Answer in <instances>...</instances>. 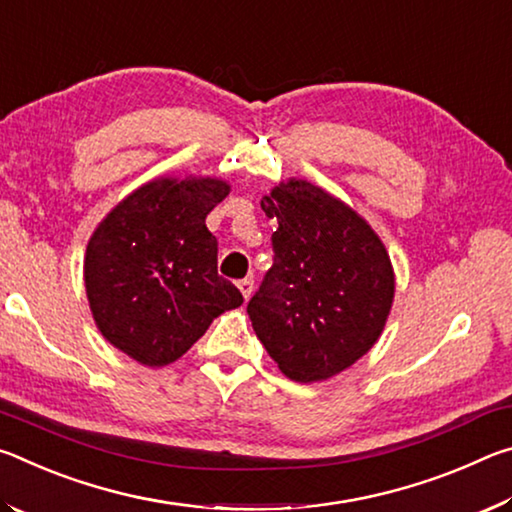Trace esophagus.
<instances>
[{"label": "esophagus", "instance_id": "esophagus-1", "mask_svg": "<svg viewBox=\"0 0 512 512\" xmlns=\"http://www.w3.org/2000/svg\"><path fill=\"white\" fill-rule=\"evenodd\" d=\"M237 287H239V291H241V296H244V298L248 300L250 296H253V287H255L253 277H244V280H239Z\"/></svg>", "mask_w": 512, "mask_h": 512}]
</instances>
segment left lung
Listing matches in <instances>:
<instances>
[{
  "instance_id": "obj_1",
  "label": "left lung",
  "mask_w": 512,
  "mask_h": 512,
  "mask_svg": "<svg viewBox=\"0 0 512 512\" xmlns=\"http://www.w3.org/2000/svg\"><path fill=\"white\" fill-rule=\"evenodd\" d=\"M273 266L248 302L257 339L296 381L339 375L386 325L395 277L384 244L339 198L291 178L262 198Z\"/></svg>"
}]
</instances>
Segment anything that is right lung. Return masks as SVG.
<instances>
[{
  "label": "right lung",
  "instance_id": "1",
  "mask_svg": "<svg viewBox=\"0 0 512 512\" xmlns=\"http://www.w3.org/2000/svg\"><path fill=\"white\" fill-rule=\"evenodd\" d=\"M214 178H158L124 198L85 253V291L101 334L144 366H167L212 320L244 302L216 271L205 216L228 196Z\"/></svg>",
  "mask_w": 512,
  "mask_h": 512
}]
</instances>
